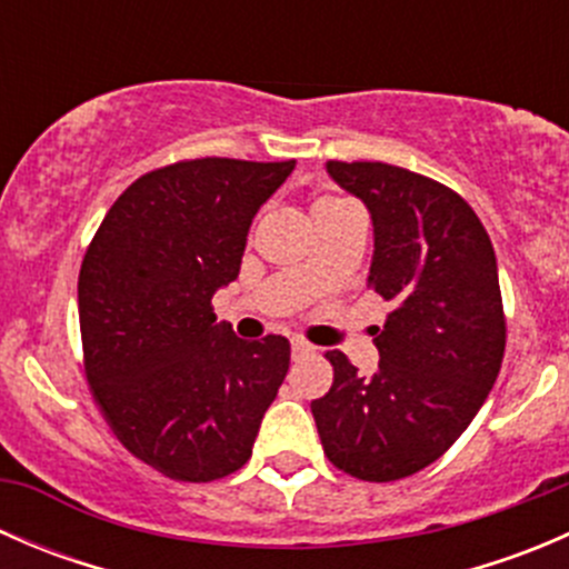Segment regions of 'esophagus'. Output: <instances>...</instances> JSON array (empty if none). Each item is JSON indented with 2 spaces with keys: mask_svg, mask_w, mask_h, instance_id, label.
I'll return each instance as SVG.
<instances>
[{
  "mask_svg": "<svg viewBox=\"0 0 569 569\" xmlns=\"http://www.w3.org/2000/svg\"><path fill=\"white\" fill-rule=\"evenodd\" d=\"M313 352H317V347L308 343L306 338H295V341H291V355H295V358H302V355H313Z\"/></svg>",
  "mask_w": 569,
  "mask_h": 569,
  "instance_id": "34e87169",
  "label": "esophagus"
}]
</instances>
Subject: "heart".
Listing matches in <instances>:
<instances>
[{
	"label": "heart",
	"instance_id": "obj_1",
	"mask_svg": "<svg viewBox=\"0 0 569 569\" xmlns=\"http://www.w3.org/2000/svg\"><path fill=\"white\" fill-rule=\"evenodd\" d=\"M332 200H338V198H321V200H319V203H317V206H321V203H332Z\"/></svg>",
	"mask_w": 569,
	"mask_h": 569
}]
</instances>
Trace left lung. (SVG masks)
Wrapping results in <instances>:
<instances>
[{"mask_svg": "<svg viewBox=\"0 0 569 569\" xmlns=\"http://www.w3.org/2000/svg\"><path fill=\"white\" fill-rule=\"evenodd\" d=\"M375 220L369 289L393 306L377 330L380 369L360 377L327 352L332 386L311 401L327 460L396 481L446 455L485 405L507 349L496 250L468 200L386 162H327Z\"/></svg>", "mask_w": 569, "mask_h": 569, "instance_id": "obj_1", "label": "left lung"}]
</instances>
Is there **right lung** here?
<instances>
[{
	"label": "right lung",
	"instance_id": "1",
	"mask_svg": "<svg viewBox=\"0 0 569 569\" xmlns=\"http://www.w3.org/2000/svg\"><path fill=\"white\" fill-rule=\"evenodd\" d=\"M295 170L181 159L140 176L101 220L79 269L90 393L129 455L176 481L226 479L250 460L286 380L283 336L242 341L211 297L237 280L250 222Z\"/></svg>",
	"mask_w": 569,
	"mask_h": 569
}]
</instances>
